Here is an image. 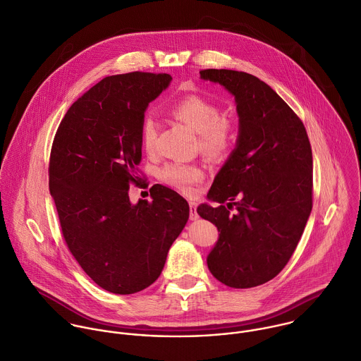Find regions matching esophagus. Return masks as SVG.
<instances>
[{"mask_svg":"<svg viewBox=\"0 0 361 361\" xmlns=\"http://www.w3.org/2000/svg\"><path fill=\"white\" fill-rule=\"evenodd\" d=\"M190 219H191V221L198 219V214H197V204H195V202H190Z\"/></svg>","mask_w":361,"mask_h":361,"instance_id":"obj_1","label":"esophagus"}]
</instances>
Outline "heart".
<instances>
[{"label": "heart", "mask_w": 361, "mask_h": 361, "mask_svg": "<svg viewBox=\"0 0 361 361\" xmlns=\"http://www.w3.org/2000/svg\"><path fill=\"white\" fill-rule=\"evenodd\" d=\"M171 115L184 122L195 133H198L200 150L211 157L221 159L226 156L235 142V128L232 122L222 116L221 108L197 94H190L176 101ZM157 139V123L152 116H146L140 125V140L146 150L154 147ZM204 169L197 163L173 161L160 170V180L167 185L188 192L191 185L204 178Z\"/></svg>", "instance_id": "heart-1"}]
</instances>
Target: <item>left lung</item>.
<instances>
[{
	"label": "left lung",
	"instance_id": "left-lung-1",
	"mask_svg": "<svg viewBox=\"0 0 361 361\" xmlns=\"http://www.w3.org/2000/svg\"><path fill=\"white\" fill-rule=\"evenodd\" d=\"M200 74L235 95L239 115L236 147L208 192L219 205L197 208L221 232L208 269L228 287H257L286 267L311 215V143L302 121L264 81L225 68Z\"/></svg>",
	"mask_w": 361,
	"mask_h": 361
}]
</instances>
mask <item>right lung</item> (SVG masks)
I'll return each instance as SVG.
<instances>
[{"mask_svg":"<svg viewBox=\"0 0 361 361\" xmlns=\"http://www.w3.org/2000/svg\"><path fill=\"white\" fill-rule=\"evenodd\" d=\"M170 81L166 73L105 77L68 108L53 139L49 190L63 238L87 276L114 294L159 279L190 216L188 202L164 185L136 205L128 195L139 183L146 108Z\"/></svg>","mask_w":361,"mask_h":361,"instance_id":"add662e5","label":"right lung"}]
</instances>
